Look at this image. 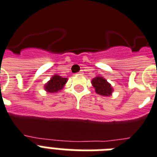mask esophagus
<instances>
[{
	"mask_svg": "<svg viewBox=\"0 0 157 157\" xmlns=\"http://www.w3.org/2000/svg\"><path fill=\"white\" fill-rule=\"evenodd\" d=\"M78 74H83V70H81V71L79 72V73H78Z\"/></svg>",
	"mask_w": 157,
	"mask_h": 157,
	"instance_id": "1",
	"label": "esophagus"
}]
</instances>
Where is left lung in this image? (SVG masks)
Instances as JSON below:
<instances>
[{"instance_id":"obj_1","label":"left lung","mask_w":157,"mask_h":157,"mask_svg":"<svg viewBox=\"0 0 157 157\" xmlns=\"http://www.w3.org/2000/svg\"><path fill=\"white\" fill-rule=\"evenodd\" d=\"M92 84L95 88L97 94L102 96H111L113 91V88L110 83L102 76H96L91 81Z\"/></svg>"}]
</instances>
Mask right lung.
<instances>
[{
    "instance_id": "right-lung-1",
    "label": "right lung",
    "mask_w": 157,
    "mask_h": 157,
    "mask_svg": "<svg viewBox=\"0 0 157 157\" xmlns=\"http://www.w3.org/2000/svg\"><path fill=\"white\" fill-rule=\"evenodd\" d=\"M67 81H68L67 78H63L59 75H58V74H55L44 84V88L48 93H51V94L57 93V92L63 89V88L67 83Z\"/></svg>"
}]
</instances>
